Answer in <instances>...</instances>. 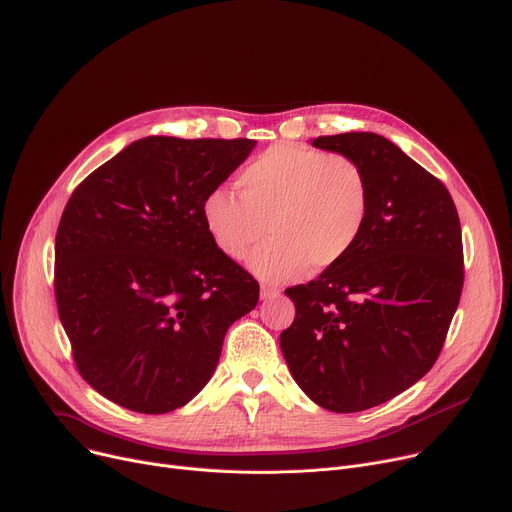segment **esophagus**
<instances>
[{
  "label": "esophagus",
  "mask_w": 512,
  "mask_h": 512,
  "mask_svg": "<svg viewBox=\"0 0 512 512\" xmlns=\"http://www.w3.org/2000/svg\"><path fill=\"white\" fill-rule=\"evenodd\" d=\"M259 296H261V300H273V298L280 296V290H277V288H271V286H261Z\"/></svg>",
  "instance_id": "obj_1"
}]
</instances>
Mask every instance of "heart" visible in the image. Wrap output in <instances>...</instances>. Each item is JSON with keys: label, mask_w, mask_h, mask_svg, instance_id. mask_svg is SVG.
I'll return each instance as SVG.
<instances>
[{"label": "heart", "mask_w": 512, "mask_h": 512, "mask_svg": "<svg viewBox=\"0 0 512 512\" xmlns=\"http://www.w3.org/2000/svg\"><path fill=\"white\" fill-rule=\"evenodd\" d=\"M239 196L224 188L202 202V218L216 249L243 261L261 280L282 284L308 265H339L359 243L369 220L371 192L363 167L339 153L277 143L255 157L237 179Z\"/></svg>", "instance_id": "obj_1"}]
</instances>
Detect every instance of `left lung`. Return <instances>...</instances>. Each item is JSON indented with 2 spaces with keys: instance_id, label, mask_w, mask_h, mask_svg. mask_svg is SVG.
Instances as JSON below:
<instances>
[{
  "instance_id": "1",
  "label": "left lung",
  "mask_w": 512,
  "mask_h": 512,
  "mask_svg": "<svg viewBox=\"0 0 512 512\" xmlns=\"http://www.w3.org/2000/svg\"><path fill=\"white\" fill-rule=\"evenodd\" d=\"M369 181L355 249L288 288L296 306L280 347L296 384L331 412L388 402L437 361L463 288L461 226L445 185L376 132L318 136Z\"/></svg>"
}]
</instances>
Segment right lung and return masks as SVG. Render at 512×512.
<instances>
[{
    "mask_svg": "<svg viewBox=\"0 0 512 512\" xmlns=\"http://www.w3.org/2000/svg\"><path fill=\"white\" fill-rule=\"evenodd\" d=\"M249 138L147 136L87 175L55 239V298L81 378L143 414L188 404L259 284L212 243L204 198Z\"/></svg>",
    "mask_w": 512,
    "mask_h": 512,
    "instance_id": "right-lung-1",
    "label": "right lung"
}]
</instances>
